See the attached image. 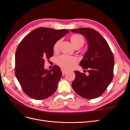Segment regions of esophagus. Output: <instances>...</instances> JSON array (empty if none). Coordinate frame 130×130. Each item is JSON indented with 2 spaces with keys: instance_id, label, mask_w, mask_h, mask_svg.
<instances>
[{
  "instance_id": "1",
  "label": "esophagus",
  "mask_w": 130,
  "mask_h": 130,
  "mask_svg": "<svg viewBox=\"0 0 130 130\" xmlns=\"http://www.w3.org/2000/svg\"><path fill=\"white\" fill-rule=\"evenodd\" d=\"M61 71H62V73L63 75H65L66 74V73L67 72L66 70H65L64 69H63V68L61 69Z\"/></svg>"
}]
</instances>
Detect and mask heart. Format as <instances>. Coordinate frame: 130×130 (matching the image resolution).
<instances>
[{"instance_id": "b5f03b06", "label": "heart", "mask_w": 130, "mask_h": 130, "mask_svg": "<svg viewBox=\"0 0 130 130\" xmlns=\"http://www.w3.org/2000/svg\"><path fill=\"white\" fill-rule=\"evenodd\" d=\"M70 41L74 47L78 45L82 46L84 43V38L80 35L74 34L70 37ZM60 43V40L57 41L55 43L53 46L54 52H56L58 50ZM76 62V60L75 57L65 55L59 56L56 59L57 64L61 67L66 69H68L71 68L73 65Z\"/></svg>"}]
</instances>
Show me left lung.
Instances as JSON below:
<instances>
[{
	"instance_id": "1",
	"label": "left lung",
	"mask_w": 130,
	"mask_h": 130,
	"mask_svg": "<svg viewBox=\"0 0 130 130\" xmlns=\"http://www.w3.org/2000/svg\"><path fill=\"white\" fill-rule=\"evenodd\" d=\"M70 31L84 35L88 47L80 63L82 68L87 70L88 75L75 71V78L72 84V88L85 99L96 98L104 93L113 80V54L105 38L94 29L81 27Z\"/></svg>"
}]
</instances>
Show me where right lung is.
<instances>
[{"instance_id":"add662e5","label":"right lung","mask_w":130,"mask_h":130,"mask_svg":"<svg viewBox=\"0 0 130 130\" xmlns=\"http://www.w3.org/2000/svg\"><path fill=\"white\" fill-rule=\"evenodd\" d=\"M69 32L67 29L38 27L27 35L18 45L15 75L27 95L43 100L56 92L61 70L56 65L50 70L45 69L44 64L45 59L53 56L55 42Z\"/></svg>"}]
</instances>
